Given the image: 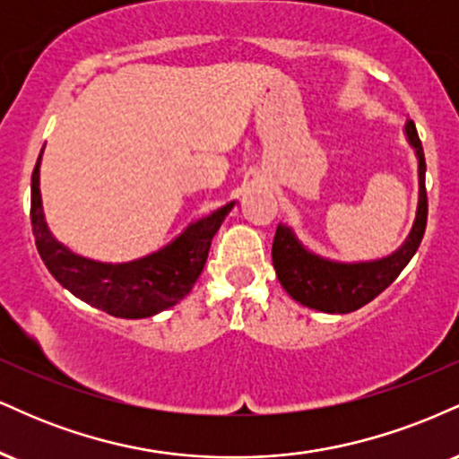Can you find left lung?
Masks as SVG:
<instances>
[{
  "mask_svg": "<svg viewBox=\"0 0 459 459\" xmlns=\"http://www.w3.org/2000/svg\"><path fill=\"white\" fill-rule=\"evenodd\" d=\"M405 134L419 157V209L405 244L386 259L371 263H332L308 252L287 226H278L272 246L276 276L284 291L304 307L324 313H351L377 298L408 265L423 241L428 226L425 155L414 120H405Z\"/></svg>",
  "mask_w": 459,
  "mask_h": 459,
  "instance_id": "obj_1",
  "label": "left lung"
}]
</instances>
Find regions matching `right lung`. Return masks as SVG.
<instances>
[{
    "label": "right lung",
    "mask_w": 459,
    "mask_h": 459,
    "mask_svg": "<svg viewBox=\"0 0 459 459\" xmlns=\"http://www.w3.org/2000/svg\"><path fill=\"white\" fill-rule=\"evenodd\" d=\"M39 166L40 157L31 172L30 218L40 259L51 276L73 296L123 319L151 317L160 310L175 307L192 291L194 282L198 281L207 263L213 235L218 233L226 213L235 204H224L218 212L187 226L186 233L155 255L109 265V263L82 259L51 237L40 204Z\"/></svg>",
    "instance_id": "obj_1"
}]
</instances>
